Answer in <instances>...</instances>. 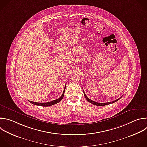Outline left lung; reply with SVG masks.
Listing matches in <instances>:
<instances>
[{
  "mask_svg": "<svg viewBox=\"0 0 147 147\" xmlns=\"http://www.w3.org/2000/svg\"><path fill=\"white\" fill-rule=\"evenodd\" d=\"M83 92H84V96H85V99L89 102V103H92V104H93V105H96V106H106V105H110V104H112V103H115V102H117L118 100H119L121 98V97H120V98H119V99H117V100H114V101H113V102H107V103H97V102H94V101H93V100H90V99H89L88 97L86 96V95L85 94V92H84V91L83 90Z\"/></svg>",
  "mask_w": 147,
  "mask_h": 147,
  "instance_id": "obj_1",
  "label": "left lung"
}]
</instances>
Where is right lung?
Here are the masks:
<instances>
[{
    "label": "right lung",
    "mask_w": 147,
    "mask_h": 147,
    "mask_svg": "<svg viewBox=\"0 0 147 147\" xmlns=\"http://www.w3.org/2000/svg\"><path fill=\"white\" fill-rule=\"evenodd\" d=\"M66 85L65 86L64 90H63V92L62 96L59 97V98H58V99H57L55 100L47 102V103H38V102H32V101H29V100H28V101L33 105H36V106H42V107H48V106H53L54 105H55V104L60 102L62 100V99L63 98L65 91V89H66Z\"/></svg>",
    "instance_id": "obj_1"
}]
</instances>
